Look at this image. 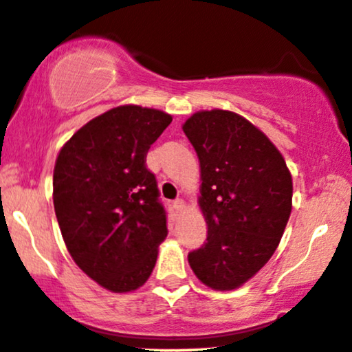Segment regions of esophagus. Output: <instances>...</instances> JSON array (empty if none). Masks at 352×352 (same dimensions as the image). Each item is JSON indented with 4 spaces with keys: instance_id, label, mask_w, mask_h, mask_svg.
<instances>
[{
    "instance_id": "esophagus-1",
    "label": "esophagus",
    "mask_w": 352,
    "mask_h": 352,
    "mask_svg": "<svg viewBox=\"0 0 352 352\" xmlns=\"http://www.w3.org/2000/svg\"><path fill=\"white\" fill-rule=\"evenodd\" d=\"M185 208V201L182 198H179V199H175V201H173V209H175V211H182V209Z\"/></svg>"
}]
</instances>
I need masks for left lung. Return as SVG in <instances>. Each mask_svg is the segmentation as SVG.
Returning a JSON list of instances; mask_svg holds the SVG:
<instances>
[{"label": "left lung", "instance_id": "1", "mask_svg": "<svg viewBox=\"0 0 352 352\" xmlns=\"http://www.w3.org/2000/svg\"><path fill=\"white\" fill-rule=\"evenodd\" d=\"M201 167L208 237L188 253L197 278L230 291L255 276L279 245L292 209L281 153L256 126L228 110H204L184 124Z\"/></svg>", "mask_w": 352, "mask_h": 352}]
</instances>
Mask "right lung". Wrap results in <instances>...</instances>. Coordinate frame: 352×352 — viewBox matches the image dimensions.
I'll use <instances>...</instances> for the list:
<instances>
[{
  "label": "right lung",
  "instance_id": "right-lung-1",
  "mask_svg": "<svg viewBox=\"0 0 352 352\" xmlns=\"http://www.w3.org/2000/svg\"><path fill=\"white\" fill-rule=\"evenodd\" d=\"M170 122L161 110L117 107L84 124L56 157L53 204L66 248L109 291L143 286L167 237L146 155Z\"/></svg>",
  "mask_w": 352,
  "mask_h": 352
}]
</instances>
